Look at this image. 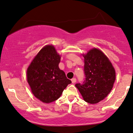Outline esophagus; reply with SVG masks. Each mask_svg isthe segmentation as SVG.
Returning a JSON list of instances; mask_svg holds the SVG:
<instances>
[{
    "mask_svg": "<svg viewBox=\"0 0 133 133\" xmlns=\"http://www.w3.org/2000/svg\"><path fill=\"white\" fill-rule=\"evenodd\" d=\"M71 81H72V82L73 83V84H74V83L76 82V78H72V79H71Z\"/></svg>",
    "mask_w": 133,
    "mask_h": 133,
    "instance_id": "obj_1",
    "label": "esophagus"
}]
</instances>
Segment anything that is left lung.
<instances>
[{
  "label": "left lung",
  "instance_id": "obj_1",
  "mask_svg": "<svg viewBox=\"0 0 133 133\" xmlns=\"http://www.w3.org/2000/svg\"><path fill=\"white\" fill-rule=\"evenodd\" d=\"M84 57L85 79L82 84H76V87L85 101L95 104L111 92L115 71L108 57L98 49H91Z\"/></svg>",
  "mask_w": 133,
  "mask_h": 133
}]
</instances>
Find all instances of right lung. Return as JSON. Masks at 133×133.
Wrapping results in <instances>:
<instances>
[{
  "label": "right lung",
  "instance_id": "1",
  "mask_svg": "<svg viewBox=\"0 0 133 133\" xmlns=\"http://www.w3.org/2000/svg\"><path fill=\"white\" fill-rule=\"evenodd\" d=\"M61 57L53 46L39 51L27 69V81L33 94L44 103H51L60 97L71 80L59 68Z\"/></svg>",
  "mask_w": 133,
  "mask_h": 133
}]
</instances>
